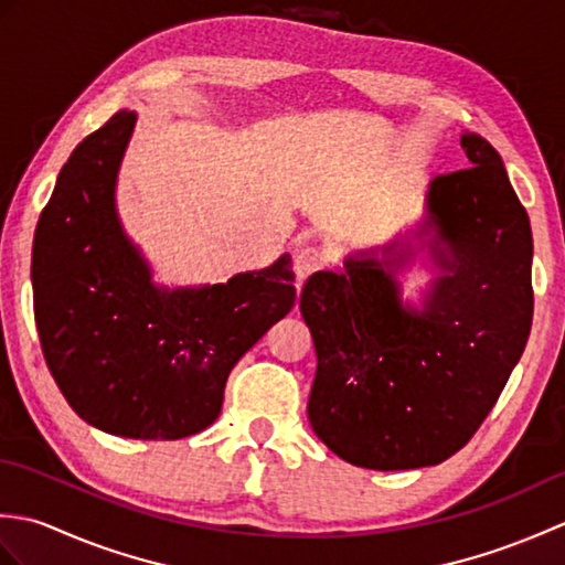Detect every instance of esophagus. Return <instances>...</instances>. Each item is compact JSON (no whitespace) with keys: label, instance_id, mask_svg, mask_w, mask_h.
<instances>
[{"label":"esophagus","instance_id":"obj_1","mask_svg":"<svg viewBox=\"0 0 565 565\" xmlns=\"http://www.w3.org/2000/svg\"><path fill=\"white\" fill-rule=\"evenodd\" d=\"M322 267H326V255H322V249L301 247L294 252V271L298 276V281L308 279L310 274H316Z\"/></svg>","mask_w":565,"mask_h":565}]
</instances>
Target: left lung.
Here are the masks:
<instances>
[{"label": "left lung", "instance_id": "obj_1", "mask_svg": "<svg viewBox=\"0 0 565 565\" xmlns=\"http://www.w3.org/2000/svg\"><path fill=\"white\" fill-rule=\"evenodd\" d=\"M471 167L431 179L425 218L359 249L301 291L318 369L308 419L340 459L374 471L437 466L493 411L532 330V227L498 150L461 134ZM427 248L424 308L397 274Z\"/></svg>", "mask_w": 565, "mask_h": 565}]
</instances>
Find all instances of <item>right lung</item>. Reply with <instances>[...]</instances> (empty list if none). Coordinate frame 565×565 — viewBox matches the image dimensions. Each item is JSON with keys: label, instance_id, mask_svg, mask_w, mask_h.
Instances as JSON below:
<instances>
[{"label": "right lung", "instance_id": "right-lung-1", "mask_svg": "<svg viewBox=\"0 0 565 565\" xmlns=\"http://www.w3.org/2000/svg\"><path fill=\"white\" fill-rule=\"evenodd\" d=\"M136 121L114 114L60 170L33 237V313L45 364L84 423L182 439L213 425L239 356L294 308L291 255L225 284H154L116 209Z\"/></svg>", "mask_w": 565, "mask_h": 565}]
</instances>
